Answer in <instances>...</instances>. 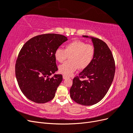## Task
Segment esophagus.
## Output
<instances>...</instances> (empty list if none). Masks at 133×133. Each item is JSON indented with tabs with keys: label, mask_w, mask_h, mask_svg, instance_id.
<instances>
[{
	"label": "esophagus",
	"mask_w": 133,
	"mask_h": 133,
	"mask_svg": "<svg viewBox=\"0 0 133 133\" xmlns=\"http://www.w3.org/2000/svg\"><path fill=\"white\" fill-rule=\"evenodd\" d=\"M63 78L64 79H67V78H69V76H68L66 75H63Z\"/></svg>",
	"instance_id": "1"
}]
</instances>
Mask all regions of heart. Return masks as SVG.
<instances>
[{"label":"heart","instance_id":"obj_1","mask_svg":"<svg viewBox=\"0 0 133 133\" xmlns=\"http://www.w3.org/2000/svg\"><path fill=\"white\" fill-rule=\"evenodd\" d=\"M95 53L94 46L82 41H72L67 44L65 49L58 48L54 52V57L59 63H62L70 56L69 60L59 66L60 73L70 75L78 68L83 70L90 65Z\"/></svg>","mask_w":133,"mask_h":133}]
</instances>
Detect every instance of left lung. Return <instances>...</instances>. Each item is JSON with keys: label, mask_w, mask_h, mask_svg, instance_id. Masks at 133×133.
<instances>
[{"label": "left lung", "mask_w": 133, "mask_h": 133, "mask_svg": "<svg viewBox=\"0 0 133 133\" xmlns=\"http://www.w3.org/2000/svg\"><path fill=\"white\" fill-rule=\"evenodd\" d=\"M83 37L91 39L95 56L90 65L79 73V77L73 79L70 94L76 103L89 106L99 102L107 93L113 81L115 65L111 51L105 42L87 35ZM80 77L87 80L82 81Z\"/></svg>", "instance_id": "obj_1"}]
</instances>
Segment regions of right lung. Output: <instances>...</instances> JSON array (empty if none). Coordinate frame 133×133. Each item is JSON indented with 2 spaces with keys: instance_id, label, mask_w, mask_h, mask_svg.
<instances>
[{
  "instance_id": "obj_1",
  "label": "right lung",
  "mask_w": 133,
  "mask_h": 133,
  "mask_svg": "<svg viewBox=\"0 0 133 133\" xmlns=\"http://www.w3.org/2000/svg\"><path fill=\"white\" fill-rule=\"evenodd\" d=\"M68 41L57 34H45L32 38L20 51L15 64L19 87L26 97L37 103L53 99L63 80L61 74L49 76L58 70L54 52Z\"/></svg>"
}]
</instances>
